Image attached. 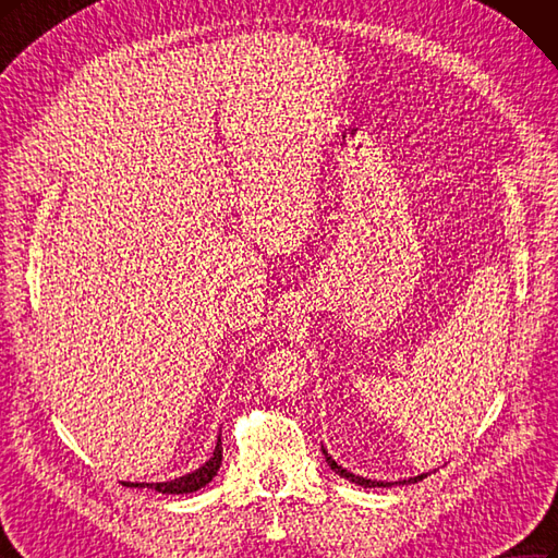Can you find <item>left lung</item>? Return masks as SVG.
I'll return each mask as SVG.
<instances>
[{"label": "left lung", "mask_w": 558, "mask_h": 558, "mask_svg": "<svg viewBox=\"0 0 558 558\" xmlns=\"http://www.w3.org/2000/svg\"><path fill=\"white\" fill-rule=\"evenodd\" d=\"M323 454H325V462H328V466L337 473V475H341V477H345V480H351V483H355V485H360V487H392V483H383V480H367V477H360V475H355V473H351V471H345V469H341L335 459L323 450ZM422 477H427V473H422V475H415V477H409V480H403L401 485H409V483H417V480H422Z\"/></svg>", "instance_id": "obj_1"}]
</instances>
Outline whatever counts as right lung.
<instances>
[{"label":"right lung","mask_w":558,"mask_h":558,"mask_svg":"<svg viewBox=\"0 0 558 558\" xmlns=\"http://www.w3.org/2000/svg\"><path fill=\"white\" fill-rule=\"evenodd\" d=\"M219 466H221V436L217 440V448H215L213 457H209L207 462L201 469H196L194 473L170 480V483H124V485L126 487H147V489H155L159 494H189V492H196V489L205 487L209 480L217 475Z\"/></svg>","instance_id":"obj_1"}]
</instances>
